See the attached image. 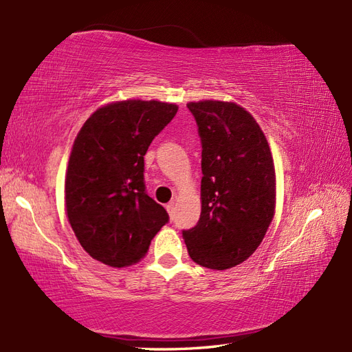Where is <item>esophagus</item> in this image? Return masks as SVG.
<instances>
[{
  "label": "esophagus",
  "instance_id": "1",
  "mask_svg": "<svg viewBox=\"0 0 352 352\" xmlns=\"http://www.w3.org/2000/svg\"><path fill=\"white\" fill-rule=\"evenodd\" d=\"M166 210H168V213H169V216H170V219L174 218V213H175V207H174V203H169V204L166 206Z\"/></svg>",
  "mask_w": 352,
  "mask_h": 352
}]
</instances>
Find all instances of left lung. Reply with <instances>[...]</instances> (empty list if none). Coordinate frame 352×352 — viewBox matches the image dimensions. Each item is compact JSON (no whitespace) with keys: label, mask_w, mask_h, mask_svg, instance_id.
Listing matches in <instances>:
<instances>
[{"label":"left lung","mask_w":352,"mask_h":352,"mask_svg":"<svg viewBox=\"0 0 352 352\" xmlns=\"http://www.w3.org/2000/svg\"><path fill=\"white\" fill-rule=\"evenodd\" d=\"M188 109L201 138V216L183 231L195 263L223 271L248 258L275 213V169L260 125L236 102L198 101Z\"/></svg>","instance_id":"left-lung-1"}]
</instances>
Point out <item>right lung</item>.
Returning a JSON list of instances; mask_svg holds the SVG:
<instances>
[{
    "label": "right lung",
    "instance_id": "add662e5",
    "mask_svg": "<svg viewBox=\"0 0 352 352\" xmlns=\"http://www.w3.org/2000/svg\"><path fill=\"white\" fill-rule=\"evenodd\" d=\"M178 106L126 100L107 104L81 126L65 178V206L80 245L113 267L138 263L169 221L148 197L144 155Z\"/></svg>",
    "mask_w": 352,
    "mask_h": 352
}]
</instances>
